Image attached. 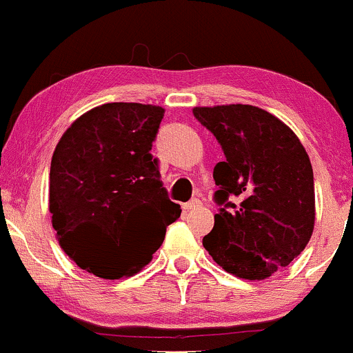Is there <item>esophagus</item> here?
<instances>
[{"label": "esophagus", "mask_w": 353, "mask_h": 353, "mask_svg": "<svg viewBox=\"0 0 353 353\" xmlns=\"http://www.w3.org/2000/svg\"><path fill=\"white\" fill-rule=\"evenodd\" d=\"M183 208H184V211L198 210V208H201V201H199V199H191V201L186 203V205H184Z\"/></svg>", "instance_id": "34e87169"}]
</instances>
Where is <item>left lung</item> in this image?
Returning <instances> with one entry per match:
<instances>
[{
  "instance_id": "1",
  "label": "left lung",
  "mask_w": 353,
  "mask_h": 353,
  "mask_svg": "<svg viewBox=\"0 0 353 353\" xmlns=\"http://www.w3.org/2000/svg\"><path fill=\"white\" fill-rule=\"evenodd\" d=\"M192 113L225 154L213 170L221 208L203 245L228 274L264 281L291 264L313 235L310 157L288 125L257 106H196ZM232 194L240 203L228 201Z\"/></svg>"
}]
</instances>
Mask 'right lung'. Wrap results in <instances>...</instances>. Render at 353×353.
Returning <instances> with one entry per match:
<instances>
[{
	"instance_id": "1",
	"label": "right lung",
	"mask_w": 353,
	"mask_h": 353,
	"mask_svg": "<svg viewBox=\"0 0 353 353\" xmlns=\"http://www.w3.org/2000/svg\"><path fill=\"white\" fill-rule=\"evenodd\" d=\"M165 110L106 103L81 114L50 162L49 211L59 245L101 279L133 276L181 216L152 157Z\"/></svg>"
}]
</instances>
